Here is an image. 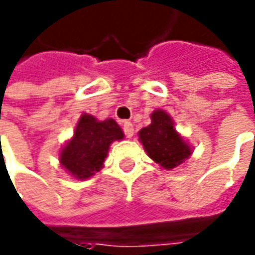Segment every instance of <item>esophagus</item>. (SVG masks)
Segmentation results:
<instances>
[{"label": "esophagus", "mask_w": 255, "mask_h": 255, "mask_svg": "<svg viewBox=\"0 0 255 255\" xmlns=\"http://www.w3.org/2000/svg\"><path fill=\"white\" fill-rule=\"evenodd\" d=\"M123 129H124V134H126L127 138H131L134 135V126L129 121H124L123 123Z\"/></svg>", "instance_id": "obj_1"}]
</instances>
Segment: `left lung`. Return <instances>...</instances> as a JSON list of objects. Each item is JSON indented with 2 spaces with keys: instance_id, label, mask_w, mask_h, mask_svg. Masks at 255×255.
<instances>
[{
  "instance_id": "1",
  "label": "left lung",
  "mask_w": 255,
  "mask_h": 255,
  "mask_svg": "<svg viewBox=\"0 0 255 255\" xmlns=\"http://www.w3.org/2000/svg\"><path fill=\"white\" fill-rule=\"evenodd\" d=\"M150 124L138 132V138L148 156L166 170L183 164L193 153L190 143L181 136L170 114L156 109L150 114Z\"/></svg>"
}]
</instances>
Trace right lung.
<instances>
[{
    "label": "right lung",
    "mask_w": 255,
    "mask_h": 255,
    "mask_svg": "<svg viewBox=\"0 0 255 255\" xmlns=\"http://www.w3.org/2000/svg\"><path fill=\"white\" fill-rule=\"evenodd\" d=\"M124 132L113 119L98 120L92 114L84 113L74 135L60 150V164L75 180H86L102 170L110 145L121 141Z\"/></svg>",
    "instance_id": "add662e5"
}]
</instances>
